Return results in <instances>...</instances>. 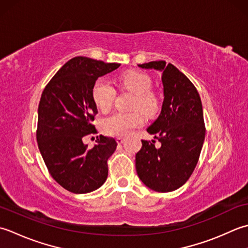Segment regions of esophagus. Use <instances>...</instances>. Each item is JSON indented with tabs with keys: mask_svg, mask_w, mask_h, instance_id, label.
Here are the masks:
<instances>
[{
	"mask_svg": "<svg viewBox=\"0 0 248 248\" xmlns=\"http://www.w3.org/2000/svg\"><path fill=\"white\" fill-rule=\"evenodd\" d=\"M115 141H117V142H118L119 144H121V143L124 142L125 138H123V137H117V139H115Z\"/></svg>",
	"mask_w": 248,
	"mask_h": 248,
	"instance_id": "34e87169",
	"label": "esophagus"
}]
</instances>
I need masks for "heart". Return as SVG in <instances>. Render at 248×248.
<instances>
[{"mask_svg": "<svg viewBox=\"0 0 248 248\" xmlns=\"http://www.w3.org/2000/svg\"><path fill=\"white\" fill-rule=\"evenodd\" d=\"M123 87L136 94L131 108H139L145 114H153L158 107V100L153 92L152 80L146 74L129 72L121 77ZM92 98L100 111H108L115 98V90L108 79L100 77L92 88ZM144 123L143 114L138 110L124 112L117 111L103 120L105 131L112 136H126Z\"/></svg>", "mask_w": 248, "mask_h": 248, "instance_id": "b5f03b06", "label": "heart"}]
</instances>
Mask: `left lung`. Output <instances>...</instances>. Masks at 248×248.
Segmentation results:
<instances>
[{
	"instance_id": "1",
	"label": "left lung",
	"mask_w": 248,
	"mask_h": 248,
	"mask_svg": "<svg viewBox=\"0 0 248 248\" xmlns=\"http://www.w3.org/2000/svg\"><path fill=\"white\" fill-rule=\"evenodd\" d=\"M161 73L164 103L157 120L146 129L155 140H141L136 154V170L143 183L158 193H169L184 185L198 163L205 137L203 111L198 91L186 76L165 61L139 64Z\"/></svg>"
}]
</instances>
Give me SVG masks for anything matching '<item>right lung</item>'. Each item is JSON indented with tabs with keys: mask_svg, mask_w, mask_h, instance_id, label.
I'll return each instance as SVG.
<instances>
[{
	"mask_svg": "<svg viewBox=\"0 0 248 248\" xmlns=\"http://www.w3.org/2000/svg\"><path fill=\"white\" fill-rule=\"evenodd\" d=\"M118 63L76 57L65 63L44 89L38 105L36 139L49 173L63 188L87 194L108 176V158L117 149L112 138L100 135L89 149L83 138L97 134L93 125L97 107L92 98L96 80Z\"/></svg>",
	"mask_w": 248,
	"mask_h": 248,
	"instance_id": "1",
	"label": "right lung"
}]
</instances>
